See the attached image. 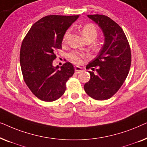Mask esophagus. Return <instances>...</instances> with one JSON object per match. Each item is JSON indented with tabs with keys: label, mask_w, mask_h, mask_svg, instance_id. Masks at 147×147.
I'll return each instance as SVG.
<instances>
[{
	"label": "esophagus",
	"mask_w": 147,
	"mask_h": 147,
	"mask_svg": "<svg viewBox=\"0 0 147 147\" xmlns=\"http://www.w3.org/2000/svg\"><path fill=\"white\" fill-rule=\"evenodd\" d=\"M81 71H82V67H80V66H76V67H75V72L76 74L80 73Z\"/></svg>",
	"instance_id": "esophagus-1"
}]
</instances>
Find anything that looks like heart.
<instances>
[{"label": "heart", "mask_w": 147, "mask_h": 147, "mask_svg": "<svg viewBox=\"0 0 147 147\" xmlns=\"http://www.w3.org/2000/svg\"><path fill=\"white\" fill-rule=\"evenodd\" d=\"M69 31H66L63 37V41H66L69 35ZM82 34L86 41H93L96 39L98 36V31L96 27L92 24H87L84 25L82 29ZM69 57L71 60L76 63H80L82 61V59L87 57V55L84 53H80L78 51H74L69 53Z\"/></svg>", "instance_id": "obj_1"}]
</instances>
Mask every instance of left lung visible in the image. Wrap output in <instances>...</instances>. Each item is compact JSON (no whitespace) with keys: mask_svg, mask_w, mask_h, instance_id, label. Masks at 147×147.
<instances>
[{"mask_svg":"<svg viewBox=\"0 0 147 147\" xmlns=\"http://www.w3.org/2000/svg\"><path fill=\"white\" fill-rule=\"evenodd\" d=\"M102 29L104 43L98 55L86 66L96 72L88 71L90 80L84 85V90L90 97L105 100L113 96L125 81L131 64L129 43L122 28L107 16L90 15Z\"/></svg>","mask_w":147,"mask_h":147,"instance_id":"obj_1","label":"left lung"}]
</instances>
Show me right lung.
<instances>
[{"instance_id": "obj_1", "label": "right lung", "mask_w": 147, "mask_h": 147, "mask_svg": "<svg viewBox=\"0 0 147 147\" xmlns=\"http://www.w3.org/2000/svg\"><path fill=\"white\" fill-rule=\"evenodd\" d=\"M79 15H48L33 24L24 38L20 63L24 81L36 97L45 102L59 99L74 67L66 62L59 69L53 65L55 51L61 49L65 32Z\"/></svg>"}]
</instances>
